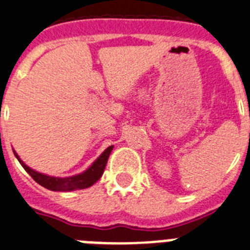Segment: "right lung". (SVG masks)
I'll list each match as a JSON object with an SVG mask.
<instances>
[{
	"label": "right lung",
	"instance_id": "right-lung-1",
	"mask_svg": "<svg viewBox=\"0 0 250 250\" xmlns=\"http://www.w3.org/2000/svg\"><path fill=\"white\" fill-rule=\"evenodd\" d=\"M111 150H113V146H109L105 152L102 153L101 156L98 157L96 162L88 170L84 171L83 174L75 175V176H71V178H54V176H48V175L40 174V172L33 171L27 165H24V162L18 157L17 153H14V154L18 158V161L21 162L23 168L40 186H42L46 189L57 190V192H68V190L84 189V188L93 186L94 183L97 182L98 179L102 176V174H104V170H105V166L107 164V160H109Z\"/></svg>",
	"mask_w": 250,
	"mask_h": 250
}]
</instances>
